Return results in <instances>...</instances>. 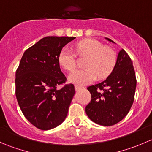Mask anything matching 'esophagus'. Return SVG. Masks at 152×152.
Masks as SVG:
<instances>
[{
	"mask_svg": "<svg viewBox=\"0 0 152 152\" xmlns=\"http://www.w3.org/2000/svg\"><path fill=\"white\" fill-rule=\"evenodd\" d=\"M83 87H82V86H79V85H75V90H76V91H78V90H81V89H82Z\"/></svg>",
	"mask_w": 152,
	"mask_h": 152,
	"instance_id": "esophagus-1",
	"label": "esophagus"
}]
</instances>
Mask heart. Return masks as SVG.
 I'll return each mask as SVG.
<instances>
[{
    "mask_svg": "<svg viewBox=\"0 0 152 152\" xmlns=\"http://www.w3.org/2000/svg\"><path fill=\"white\" fill-rule=\"evenodd\" d=\"M78 53L87 55L85 67L77 69L69 76V80L80 85L91 83L97 77H107L115 66L117 56L111 48L104 46L103 43L95 39H85L76 44ZM59 62L67 71H72L76 67V55L65 46L59 54Z\"/></svg>",
    "mask_w": 152,
    "mask_h": 152,
    "instance_id": "heart-1",
    "label": "heart"
}]
</instances>
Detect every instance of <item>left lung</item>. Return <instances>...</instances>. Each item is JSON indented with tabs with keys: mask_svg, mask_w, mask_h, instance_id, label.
I'll list each match as a JSON object with an SVG mask.
<instances>
[{
	"mask_svg": "<svg viewBox=\"0 0 152 152\" xmlns=\"http://www.w3.org/2000/svg\"><path fill=\"white\" fill-rule=\"evenodd\" d=\"M136 84L132 61L121 49L115 66L106 80L87 87L91 94V101L85 107L87 116L95 123L106 126L118 123L132 106Z\"/></svg>",
	"mask_w": 152,
	"mask_h": 152,
	"instance_id": "left-lung-1",
	"label": "left lung"
}]
</instances>
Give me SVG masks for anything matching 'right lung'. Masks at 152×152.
I'll return each instance as SVG.
<instances>
[{
  "instance_id": "add662e5",
  "label": "right lung",
  "mask_w": 152,
  "mask_h": 152,
  "mask_svg": "<svg viewBox=\"0 0 152 152\" xmlns=\"http://www.w3.org/2000/svg\"><path fill=\"white\" fill-rule=\"evenodd\" d=\"M74 37H45L24 52L15 74V95L26 118L37 128L48 130L65 121L75 94L65 84L59 54ZM64 84L61 89L59 85Z\"/></svg>"
}]
</instances>
